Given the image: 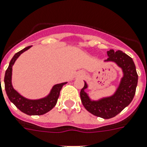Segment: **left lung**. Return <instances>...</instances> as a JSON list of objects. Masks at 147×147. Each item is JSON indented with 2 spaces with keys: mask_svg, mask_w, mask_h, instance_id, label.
<instances>
[{
  "mask_svg": "<svg viewBox=\"0 0 147 147\" xmlns=\"http://www.w3.org/2000/svg\"><path fill=\"white\" fill-rule=\"evenodd\" d=\"M107 56L108 58L105 62L111 61L115 63L122 68L123 73L114 95L98 100H91L85 92V89L88 88L86 82L80 91L81 101L86 110L95 116L105 119L117 115L131 103L138 84V74L132 58L122 51L115 52L113 49L107 51Z\"/></svg>",
  "mask_w": 147,
  "mask_h": 147,
  "instance_id": "left-lung-1",
  "label": "left lung"
}]
</instances>
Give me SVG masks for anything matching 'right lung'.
<instances>
[{
	"label": "right lung",
	"instance_id": "add662e5",
	"mask_svg": "<svg viewBox=\"0 0 147 147\" xmlns=\"http://www.w3.org/2000/svg\"><path fill=\"white\" fill-rule=\"evenodd\" d=\"M32 46L26 47L20 52H16L13 57V59H11L9 67L7 68L5 75V80H4L5 88L6 94L8 95L9 100L13 102L20 111L28 115H41L45 113L49 112V111H51L56 106L59 96L60 90L62 89L63 85L67 84V82L54 85L49 95L45 98H40V99H28L20 95L13 88L12 85L13 66L16 59L20 56V54L27 51Z\"/></svg>",
	"mask_w": 147,
	"mask_h": 147
}]
</instances>
